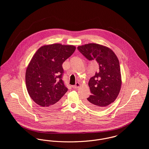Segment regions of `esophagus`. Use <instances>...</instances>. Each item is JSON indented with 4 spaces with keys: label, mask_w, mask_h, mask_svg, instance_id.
Wrapping results in <instances>:
<instances>
[{
    "label": "esophagus",
    "mask_w": 149,
    "mask_h": 149,
    "mask_svg": "<svg viewBox=\"0 0 149 149\" xmlns=\"http://www.w3.org/2000/svg\"><path fill=\"white\" fill-rule=\"evenodd\" d=\"M80 84L79 83H76V84L73 86V88H78L80 87Z\"/></svg>",
    "instance_id": "esophagus-1"
}]
</instances>
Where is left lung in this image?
Instances as JSON below:
<instances>
[{"label":"left lung","mask_w":149,"mask_h":149,"mask_svg":"<svg viewBox=\"0 0 149 149\" xmlns=\"http://www.w3.org/2000/svg\"><path fill=\"white\" fill-rule=\"evenodd\" d=\"M77 49L87 60H96L99 65V70L89 79L91 95L85 100V104L94 109H102L115 100L120 90L122 80L118 57L108 47L96 43L86 44Z\"/></svg>","instance_id":"left-lung-1"}]
</instances>
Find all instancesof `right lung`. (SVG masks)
<instances>
[{
	"label": "right lung",
	"instance_id": "1",
	"mask_svg": "<svg viewBox=\"0 0 149 149\" xmlns=\"http://www.w3.org/2000/svg\"><path fill=\"white\" fill-rule=\"evenodd\" d=\"M75 49L74 46L60 43L43 46L29 64L25 76L27 92L43 109H53L61 104L68 91L62 65Z\"/></svg>",
	"mask_w": 149,
	"mask_h": 149
}]
</instances>
